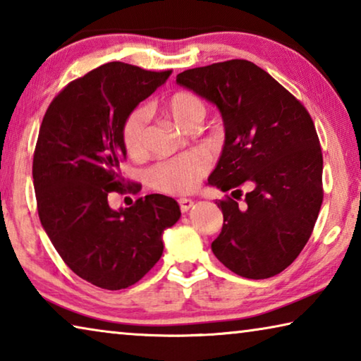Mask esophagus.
<instances>
[{
  "mask_svg": "<svg viewBox=\"0 0 361 361\" xmlns=\"http://www.w3.org/2000/svg\"><path fill=\"white\" fill-rule=\"evenodd\" d=\"M178 204H180V209H181V212H183V213H186V212H189V209H191V207L194 205V200H192V199L181 197V199H178Z\"/></svg>",
  "mask_w": 361,
  "mask_h": 361,
  "instance_id": "34e87169",
  "label": "esophagus"
}]
</instances>
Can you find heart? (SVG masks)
I'll return each mask as SVG.
<instances>
[{"label":"heart","mask_w":361,"mask_h":361,"mask_svg":"<svg viewBox=\"0 0 361 361\" xmlns=\"http://www.w3.org/2000/svg\"><path fill=\"white\" fill-rule=\"evenodd\" d=\"M164 109L181 129L200 124L205 118V105L191 92H176L164 103ZM122 143L133 159L148 154L146 143V109L135 108L127 114L122 124ZM209 157L202 152H188L170 161H164L149 172L151 185L161 191L172 194L191 192L209 172Z\"/></svg>","instance_id":"obj_1"}]
</instances>
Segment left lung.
<instances>
[{
    "label": "left lung",
    "mask_w": 361,
    "mask_h": 361,
    "mask_svg": "<svg viewBox=\"0 0 361 361\" xmlns=\"http://www.w3.org/2000/svg\"><path fill=\"white\" fill-rule=\"evenodd\" d=\"M176 84L218 108L224 145L209 185L240 194L218 200L223 229L212 252L237 276L269 279L298 258L319 216L323 157L307 109L248 60L180 73Z\"/></svg>",
    "instance_id": "1"
}]
</instances>
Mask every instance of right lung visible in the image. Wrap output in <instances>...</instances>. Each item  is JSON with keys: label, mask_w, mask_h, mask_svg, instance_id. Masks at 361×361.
Wrapping results in <instances>:
<instances>
[{"label": "right lung", "mask_w": 361, "mask_h": 361, "mask_svg": "<svg viewBox=\"0 0 361 361\" xmlns=\"http://www.w3.org/2000/svg\"><path fill=\"white\" fill-rule=\"evenodd\" d=\"M170 73L105 63L66 85L42 119L33 157L41 224L65 264L100 288H127L148 274L162 256L164 231L181 216L162 194L129 209L108 202L109 192L126 191L124 119Z\"/></svg>", "instance_id": "obj_1"}]
</instances>
